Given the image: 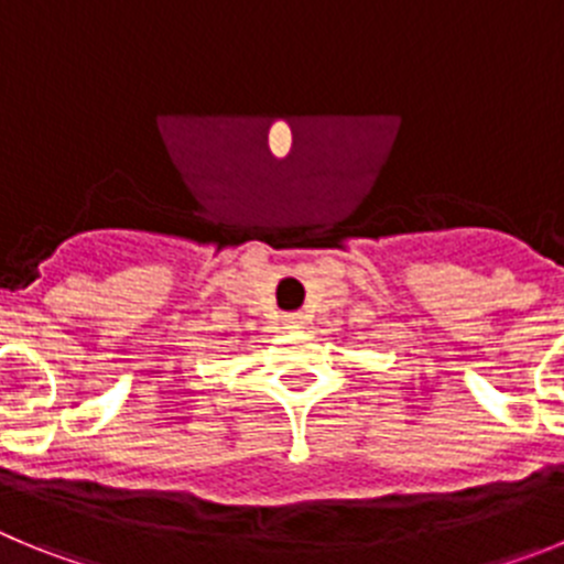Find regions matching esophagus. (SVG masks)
I'll return each instance as SVG.
<instances>
[{"instance_id": "esophagus-1", "label": "esophagus", "mask_w": 564, "mask_h": 564, "mask_svg": "<svg viewBox=\"0 0 564 564\" xmlns=\"http://www.w3.org/2000/svg\"><path fill=\"white\" fill-rule=\"evenodd\" d=\"M285 325L288 327H302V325H305V316H302V313H285Z\"/></svg>"}]
</instances>
